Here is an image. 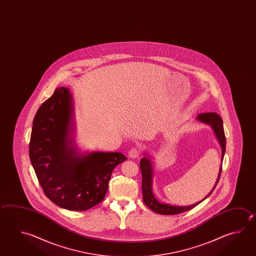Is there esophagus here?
I'll use <instances>...</instances> for the list:
<instances>
[{
    "label": "esophagus",
    "mask_w": 256,
    "mask_h": 256,
    "mask_svg": "<svg viewBox=\"0 0 256 256\" xmlns=\"http://www.w3.org/2000/svg\"><path fill=\"white\" fill-rule=\"evenodd\" d=\"M140 150L138 148H131L128 151V156H130V158H138L140 156Z\"/></svg>",
    "instance_id": "obj_1"
}]
</instances>
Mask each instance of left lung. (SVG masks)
I'll return each instance as SVG.
<instances>
[{
    "label": "left lung",
    "instance_id": "1",
    "mask_svg": "<svg viewBox=\"0 0 256 256\" xmlns=\"http://www.w3.org/2000/svg\"><path fill=\"white\" fill-rule=\"evenodd\" d=\"M198 120L202 121L204 123H208L209 125L212 126L214 131L216 135L217 138L219 140V143L222 148V163L224 152H226V135L224 131V126H222V120L221 116H219L214 112H208V113H200L198 116ZM140 169L142 173V193H143V201L146 204L148 208H150L152 211H154L156 214H178L181 212H186L194 208H196L198 204L204 201L206 198H208L211 194L212 193L214 189L216 188L217 183L220 178L221 172H222V166L221 168L219 170L218 174V178L216 180V183L214 186L212 188V191L208 194L206 198L202 199V201L196 202L192 206H169L166 204L158 202L156 198H154L152 194V189H151V184H152V166L150 160L148 158H142L140 160Z\"/></svg>",
    "mask_w": 256,
    "mask_h": 256
}]
</instances>
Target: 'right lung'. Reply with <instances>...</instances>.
I'll return each mask as SVG.
<instances>
[{"label": "right lung", "instance_id": "right-lung-1", "mask_svg": "<svg viewBox=\"0 0 256 256\" xmlns=\"http://www.w3.org/2000/svg\"><path fill=\"white\" fill-rule=\"evenodd\" d=\"M72 111L68 90L57 88L34 116L30 158L50 201L68 210L86 211L104 199L113 169L126 158L118 152L76 156L68 146Z\"/></svg>", "mask_w": 256, "mask_h": 256}]
</instances>
